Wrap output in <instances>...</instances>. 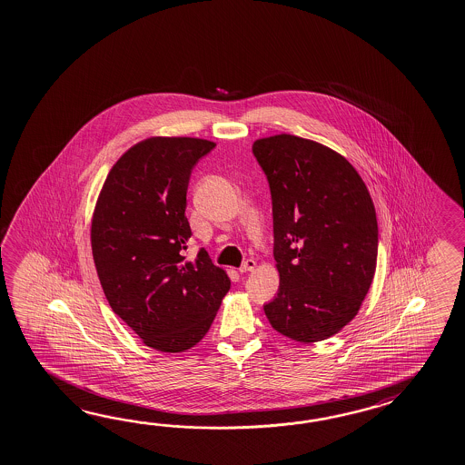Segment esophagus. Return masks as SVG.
I'll use <instances>...</instances> for the list:
<instances>
[{
	"label": "esophagus",
	"instance_id": "1",
	"mask_svg": "<svg viewBox=\"0 0 465 465\" xmlns=\"http://www.w3.org/2000/svg\"><path fill=\"white\" fill-rule=\"evenodd\" d=\"M256 270V261L254 260H248L244 261V264L239 268V272H251V271Z\"/></svg>",
	"mask_w": 465,
	"mask_h": 465
}]
</instances>
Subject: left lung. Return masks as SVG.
<instances>
[{
    "label": "left lung",
    "instance_id": "obj_1",
    "mask_svg": "<svg viewBox=\"0 0 465 465\" xmlns=\"http://www.w3.org/2000/svg\"><path fill=\"white\" fill-rule=\"evenodd\" d=\"M270 183L278 296L271 326L314 343L350 323L375 276L378 224L367 185L341 153L290 134L252 143Z\"/></svg>",
    "mask_w": 465,
    "mask_h": 465
}]
</instances>
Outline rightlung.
Wrapping results in <instances>:
<instances>
[{"instance_id":"right-lung-1","label":"right lung","mask_w":465,"mask_h":465,"mask_svg":"<svg viewBox=\"0 0 465 465\" xmlns=\"http://www.w3.org/2000/svg\"><path fill=\"white\" fill-rule=\"evenodd\" d=\"M216 143L149 137L110 169L92 217L98 280L115 314L163 353L197 345L231 288L204 249L185 260L193 236L185 194L195 163Z\"/></svg>"}]
</instances>
